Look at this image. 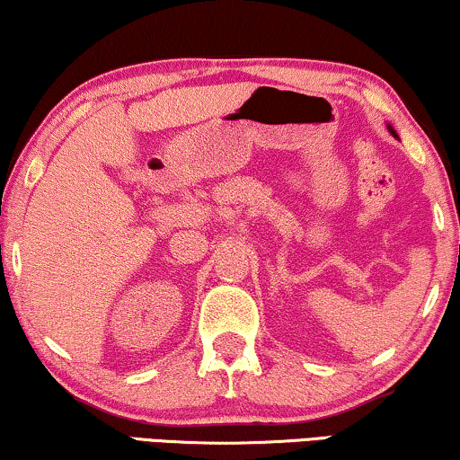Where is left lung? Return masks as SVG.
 <instances>
[{"label":"left lung","instance_id":"8db88e82","mask_svg":"<svg viewBox=\"0 0 460 460\" xmlns=\"http://www.w3.org/2000/svg\"><path fill=\"white\" fill-rule=\"evenodd\" d=\"M389 131H392V134H394V136H395V131H394V129H392V128H389Z\"/></svg>","mask_w":460,"mask_h":460}]
</instances>
